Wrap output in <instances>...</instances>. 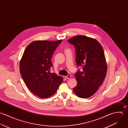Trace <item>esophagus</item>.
Listing matches in <instances>:
<instances>
[{
  "label": "esophagus",
  "mask_w": 128,
  "mask_h": 128,
  "mask_svg": "<svg viewBox=\"0 0 128 128\" xmlns=\"http://www.w3.org/2000/svg\"><path fill=\"white\" fill-rule=\"evenodd\" d=\"M71 78H72V76H70V75H68V76H65V78H66V79H70Z\"/></svg>",
  "instance_id": "34e87169"
}]
</instances>
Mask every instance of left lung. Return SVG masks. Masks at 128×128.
I'll list each match as a JSON object with an SVG mask.
<instances>
[{"instance_id": "1", "label": "left lung", "mask_w": 128, "mask_h": 128, "mask_svg": "<svg viewBox=\"0 0 128 128\" xmlns=\"http://www.w3.org/2000/svg\"><path fill=\"white\" fill-rule=\"evenodd\" d=\"M76 48V62L82 71L75 74L78 84L73 88L79 97L87 98L97 91L104 80L107 66L103 48L97 40L85 36L78 35L68 40Z\"/></svg>"}]
</instances>
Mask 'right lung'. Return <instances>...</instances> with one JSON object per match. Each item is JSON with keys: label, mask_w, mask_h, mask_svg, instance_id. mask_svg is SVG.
I'll return each instance as SVG.
<instances>
[{"label": "right lung", "mask_w": 128, "mask_h": 128, "mask_svg": "<svg viewBox=\"0 0 128 128\" xmlns=\"http://www.w3.org/2000/svg\"><path fill=\"white\" fill-rule=\"evenodd\" d=\"M62 40L35 41L26 48L20 62L21 77L28 89L42 98L52 95L63 78L50 73L51 58Z\"/></svg>", "instance_id": "right-lung-1"}]
</instances>
